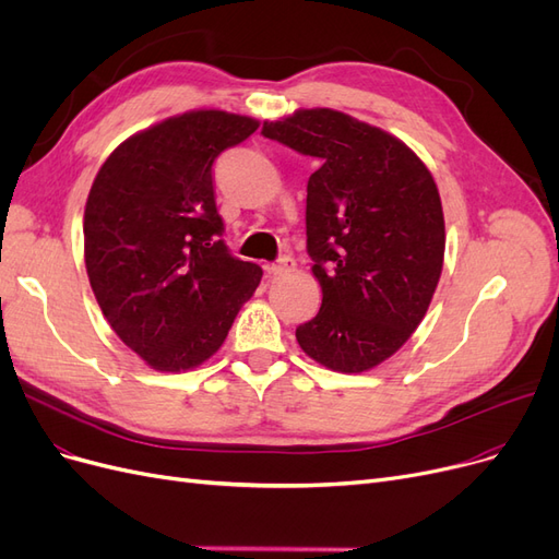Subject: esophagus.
I'll return each instance as SVG.
<instances>
[{"mask_svg":"<svg viewBox=\"0 0 559 559\" xmlns=\"http://www.w3.org/2000/svg\"><path fill=\"white\" fill-rule=\"evenodd\" d=\"M290 272H295V260L290 255H283L272 266H269V274H272V276H285Z\"/></svg>","mask_w":559,"mask_h":559,"instance_id":"1","label":"esophagus"}]
</instances>
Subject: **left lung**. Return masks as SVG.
Segmentation results:
<instances>
[{
  "label": "left lung",
  "instance_id": "left-lung-1",
  "mask_svg": "<svg viewBox=\"0 0 559 559\" xmlns=\"http://www.w3.org/2000/svg\"><path fill=\"white\" fill-rule=\"evenodd\" d=\"M262 135L320 160L306 189V248L322 306L297 343L338 373L376 368L436 295L447 241L438 183L403 140L332 108L264 121Z\"/></svg>",
  "mask_w": 559,
  "mask_h": 559
}]
</instances>
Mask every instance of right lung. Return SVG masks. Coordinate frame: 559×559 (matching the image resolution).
<instances>
[{"label": "right lung", "mask_w": 559, "mask_h": 559, "mask_svg": "<svg viewBox=\"0 0 559 559\" xmlns=\"http://www.w3.org/2000/svg\"><path fill=\"white\" fill-rule=\"evenodd\" d=\"M260 121L191 110L123 140L85 204V266L112 332L160 373L218 353L262 269L223 243L212 168Z\"/></svg>", "instance_id": "right-lung-1"}]
</instances>
